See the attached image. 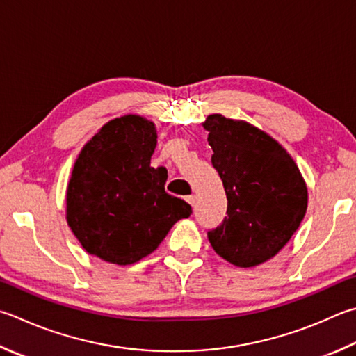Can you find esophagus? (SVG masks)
<instances>
[{"label":"esophagus","instance_id":"obj_1","mask_svg":"<svg viewBox=\"0 0 356 356\" xmlns=\"http://www.w3.org/2000/svg\"><path fill=\"white\" fill-rule=\"evenodd\" d=\"M185 199H186V202H188L191 207H195V205H196V196H193V195H191V196H186Z\"/></svg>","mask_w":356,"mask_h":356}]
</instances>
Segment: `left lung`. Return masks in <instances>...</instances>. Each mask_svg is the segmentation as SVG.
Listing matches in <instances>:
<instances>
[{
  "label": "left lung",
  "instance_id": "1",
  "mask_svg": "<svg viewBox=\"0 0 356 356\" xmlns=\"http://www.w3.org/2000/svg\"><path fill=\"white\" fill-rule=\"evenodd\" d=\"M204 129L227 196V216L207 232L209 241L235 266H257L279 254L299 229L308 205L305 180L289 154L249 122L215 113Z\"/></svg>",
  "mask_w": 356,
  "mask_h": 356
}]
</instances>
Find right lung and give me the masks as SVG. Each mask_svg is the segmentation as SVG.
I'll return each mask as SVG.
<instances>
[{
    "mask_svg": "<svg viewBox=\"0 0 356 356\" xmlns=\"http://www.w3.org/2000/svg\"><path fill=\"white\" fill-rule=\"evenodd\" d=\"M152 121L124 115L82 147L67 188V221L90 255L126 266L152 254L191 205L165 191L166 168H152Z\"/></svg>",
    "mask_w": 356,
    "mask_h": 356,
    "instance_id": "obj_1",
    "label": "right lung"
}]
</instances>
